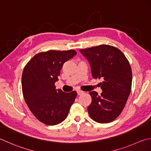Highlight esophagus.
Listing matches in <instances>:
<instances>
[{
    "mask_svg": "<svg viewBox=\"0 0 151 151\" xmlns=\"http://www.w3.org/2000/svg\"><path fill=\"white\" fill-rule=\"evenodd\" d=\"M77 93H78V95H81V94H83V93H84V92H83V91H82L78 90V91H77Z\"/></svg>",
    "mask_w": 151,
    "mask_h": 151,
    "instance_id": "34e87169",
    "label": "esophagus"
}]
</instances>
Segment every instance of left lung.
Listing matches in <instances>:
<instances>
[{
    "label": "left lung",
    "instance_id": "8db88e82",
    "mask_svg": "<svg viewBox=\"0 0 151 151\" xmlns=\"http://www.w3.org/2000/svg\"><path fill=\"white\" fill-rule=\"evenodd\" d=\"M80 52L87 58L94 79H101L102 93L89 94L92 101L87 109L92 119L99 123H108L117 118L122 111L130 94L132 69L128 59L118 48L100 45Z\"/></svg>",
    "mask_w": 151,
    "mask_h": 151
}]
</instances>
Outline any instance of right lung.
Instances as JSON below:
<instances>
[{"mask_svg": "<svg viewBox=\"0 0 151 151\" xmlns=\"http://www.w3.org/2000/svg\"><path fill=\"white\" fill-rule=\"evenodd\" d=\"M77 54L75 50H50L35 55L24 66L21 83L24 99L35 117L46 125H56L65 119L77 93L56 90L64 63Z\"/></svg>", "mask_w": 151, "mask_h": 151, "instance_id": "add662e5", "label": "right lung"}]
</instances>
